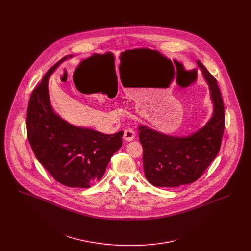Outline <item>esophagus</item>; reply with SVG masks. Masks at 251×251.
I'll use <instances>...</instances> for the list:
<instances>
[{"label":"esophagus","instance_id":"obj_1","mask_svg":"<svg viewBox=\"0 0 251 251\" xmlns=\"http://www.w3.org/2000/svg\"><path fill=\"white\" fill-rule=\"evenodd\" d=\"M134 136H135V131H133L131 128L126 129V130L124 131V133H123V138H124L126 141H131V140H133Z\"/></svg>","mask_w":251,"mask_h":251}]
</instances>
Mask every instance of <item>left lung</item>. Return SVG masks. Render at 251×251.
Here are the masks:
<instances>
[{"instance_id":"8db88e82","label":"left lung","mask_w":251,"mask_h":251,"mask_svg":"<svg viewBox=\"0 0 251 251\" xmlns=\"http://www.w3.org/2000/svg\"><path fill=\"white\" fill-rule=\"evenodd\" d=\"M198 66L209 84L214 113L201 130L185 137L170 136L139 126L145 176L154 186L178 187L196 181L215 159L225 128L224 104L215 77L201 61Z\"/></svg>"}]
</instances>
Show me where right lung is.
Wrapping results in <instances>:
<instances>
[{
	"instance_id": "add662e5",
	"label": "right lung",
	"mask_w": 251,
	"mask_h": 251,
	"mask_svg": "<svg viewBox=\"0 0 251 251\" xmlns=\"http://www.w3.org/2000/svg\"><path fill=\"white\" fill-rule=\"evenodd\" d=\"M67 55L51 67L34 89L27 109V136L36 159L61 184L88 188L102 178L111 157L122 146L123 131L104 134L73 126L50 106L48 80Z\"/></svg>"
}]
</instances>
